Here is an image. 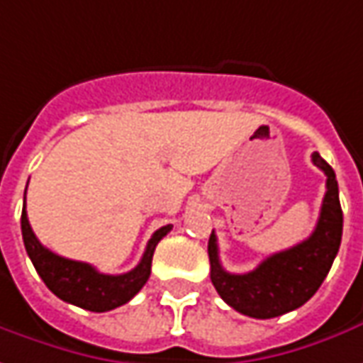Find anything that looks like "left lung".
Returning <instances> with one entry per match:
<instances>
[{
    "mask_svg": "<svg viewBox=\"0 0 363 363\" xmlns=\"http://www.w3.org/2000/svg\"><path fill=\"white\" fill-rule=\"evenodd\" d=\"M312 162L326 174V194L316 228L306 240L268 256L252 272L230 274L220 264L216 234H211V280L224 302L244 316L268 320L300 308L316 294L332 268L344 226L336 172L318 152Z\"/></svg>",
    "mask_w": 363,
    "mask_h": 363,
    "instance_id": "1",
    "label": "left lung"
}]
</instances>
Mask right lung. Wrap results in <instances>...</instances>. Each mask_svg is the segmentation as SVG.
I'll use <instances>...</instances> for the list:
<instances>
[{
    "instance_id": "1",
    "label": "right lung",
    "mask_w": 363,
    "mask_h": 363,
    "mask_svg": "<svg viewBox=\"0 0 363 363\" xmlns=\"http://www.w3.org/2000/svg\"><path fill=\"white\" fill-rule=\"evenodd\" d=\"M171 228L172 224H167L150 236L140 262L130 272L103 274L87 262L63 258L39 242L31 230V224L27 220L26 196H23L21 234H23V244H26V250L31 262L35 266L37 274L41 276L47 288L63 302L85 308L91 312H109V310L127 304L130 298L147 284L155 248L162 236L171 233Z\"/></svg>"
}]
</instances>
